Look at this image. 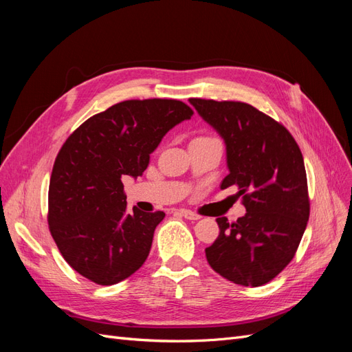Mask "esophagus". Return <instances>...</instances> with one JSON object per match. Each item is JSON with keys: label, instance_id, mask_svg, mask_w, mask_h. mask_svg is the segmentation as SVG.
<instances>
[{"label": "esophagus", "instance_id": "34e87169", "mask_svg": "<svg viewBox=\"0 0 352 352\" xmlns=\"http://www.w3.org/2000/svg\"><path fill=\"white\" fill-rule=\"evenodd\" d=\"M177 212H179L180 216H184L185 219H188V220H192V221H195V220H199V219H201V216L195 214V212L189 211V210H179Z\"/></svg>", "mask_w": 352, "mask_h": 352}]
</instances>
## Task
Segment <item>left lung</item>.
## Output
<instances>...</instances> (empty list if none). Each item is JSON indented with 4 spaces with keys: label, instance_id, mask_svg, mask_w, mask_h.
I'll return each instance as SVG.
<instances>
[{
    "label": "left lung",
    "instance_id": "obj_1",
    "mask_svg": "<svg viewBox=\"0 0 352 352\" xmlns=\"http://www.w3.org/2000/svg\"><path fill=\"white\" fill-rule=\"evenodd\" d=\"M190 105L225 142L229 173L221 189L238 186L243 217L220 233L206 257L211 269L242 286H261L291 263L310 216L300 146L272 117L238 101L190 98Z\"/></svg>",
    "mask_w": 352,
    "mask_h": 352
}]
</instances>
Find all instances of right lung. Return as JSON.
Instances as JSON below:
<instances>
[{
  "mask_svg": "<svg viewBox=\"0 0 352 352\" xmlns=\"http://www.w3.org/2000/svg\"><path fill=\"white\" fill-rule=\"evenodd\" d=\"M194 111L176 100H129L92 116L61 146L48 189V225L83 278L116 285L150 254L163 211L126 210L123 179L142 176L164 135Z\"/></svg>",
  "mask_w": 352,
  "mask_h": 352,
  "instance_id": "obj_1",
  "label": "right lung"
}]
</instances>
